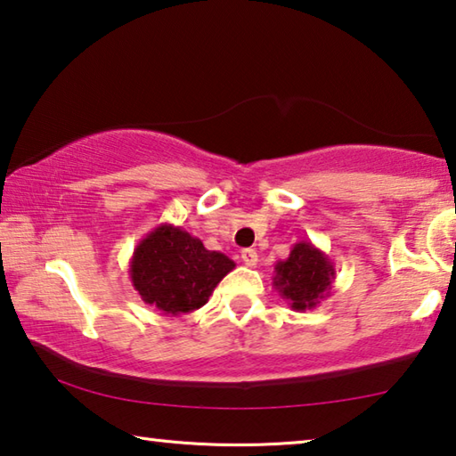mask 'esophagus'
<instances>
[{"label": "esophagus", "instance_id": "1", "mask_svg": "<svg viewBox=\"0 0 456 456\" xmlns=\"http://www.w3.org/2000/svg\"><path fill=\"white\" fill-rule=\"evenodd\" d=\"M240 258H242V263H244L246 266H256V263H258V255H256L255 248H246V250H242Z\"/></svg>", "mask_w": 456, "mask_h": 456}]
</instances>
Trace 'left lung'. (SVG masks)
<instances>
[{
    "instance_id": "obj_1",
    "label": "left lung",
    "mask_w": 456,
    "mask_h": 456,
    "mask_svg": "<svg viewBox=\"0 0 456 456\" xmlns=\"http://www.w3.org/2000/svg\"><path fill=\"white\" fill-rule=\"evenodd\" d=\"M335 279V266L311 242H297L285 260L274 265L273 287L295 311L315 309L330 297Z\"/></svg>"
}]
</instances>
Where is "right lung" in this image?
Masks as SVG:
<instances>
[{"label":"right lung","instance_id":"add662e5","mask_svg":"<svg viewBox=\"0 0 456 456\" xmlns=\"http://www.w3.org/2000/svg\"><path fill=\"white\" fill-rule=\"evenodd\" d=\"M236 265L174 224H159L133 250L129 277L149 307L177 317L208 303Z\"/></svg>","mask_w":456,"mask_h":456}]
</instances>
